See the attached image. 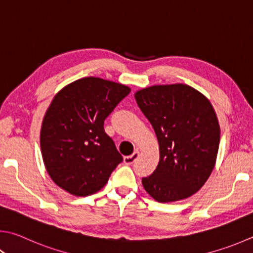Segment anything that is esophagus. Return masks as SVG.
<instances>
[{"mask_svg": "<svg viewBox=\"0 0 253 253\" xmlns=\"http://www.w3.org/2000/svg\"><path fill=\"white\" fill-rule=\"evenodd\" d=\"M139 157V151H135L134 154L130 155V156H126V157H124V163L126 165H132L134 164L137 159Z\"/></svg>", "mask_w": 253, "mask_h": 253, "instance_id": "34e87169", "label": "esophagus"}]
</instances>
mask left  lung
Masks as SVG:
<instances>
[{
	"label": "left lung",
	"mask_w": 253,
	"mask_h": 253,
	"mask_svg": "<svg viewBox=\"0 0 253 253\" xmlns=\"http://www.w3.org/2000/svg\"><path fill=\"white\" fill-rule=\"evenodd\" d=\"M135 99L150 122L159 145V163L142 186L158 203L196 194L217 160L220 126L210 100L186 84L154 85L137 90Z\"/></svg>",
	"instance_id": "1"
}]
</instances>
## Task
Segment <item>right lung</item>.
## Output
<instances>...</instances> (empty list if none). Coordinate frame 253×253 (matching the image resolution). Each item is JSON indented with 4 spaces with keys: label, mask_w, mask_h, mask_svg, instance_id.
Instances as JSON below:
<instances>
[{
    "label": "right lung",
    "mask_w": 253,
    "mask_h": 253,
    "mask_svg": "<svg viewBox=\"0 0 253 253\" xmlns=\"http://www.w3.org/2000/svg\"><path fill=\"white\" fill-rule=\"evenodd\" d=\"M130 88L116 82L84 77L58 91L44 115L41 151L52 180L68 194L99 191L122 155L104 130V121Z\"/></svg>",
    "instance_id": "obj_1"
}]
</instances>
